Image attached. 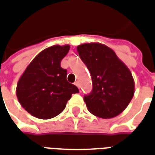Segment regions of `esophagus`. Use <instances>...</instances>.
<instances>
[{
    "mask_svg": "<svg viewBox=\"0 0 155 155\" xmlns=\"http://www.w3.org/2000/svg\"><path fill=\"white\" fill-rule=\"evenodd\" d=\"M74 84H75V85H76V86H77L79 89H80V83H79V81H76V82L74 83Z\"/></svg>",
    "mask_w": 155,
    "mask_h": 155,
    "instance_id": "1",
    "label": "esophagus"
}]
</instances>
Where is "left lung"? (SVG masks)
Wrapping results in <instances>:
<instances>
[{"instance_id": "obj_1", "label": "left lung", "mask_w": 155, "mask_h": 155, "mask_svg": "<svg viewBox=\"0 0 155 155\" xmlns=\"http://www.w3.org/2000/svg\"><path fill=\"white\" fill-rule=\"evenodd\" d=\"M77 51L92 78V91L84 96L88 110L102 119L119 115L134 94V81L129 68L105 45L85 43L78 45Z\"/></svg>"}]
</instances>
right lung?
Segmentation results:
<instances>
[{"label": "right lung", "mask_w": 155, "mask_h": 155, "mask_svg": "<svg viewBox=\"0 0 155 155\" xmlns=\"http://www.w3.org/2000/svg\"><path fill=\"white\" fill-rule=\"evenodd\" d=\"M69 50V45L45 49L21 76L16 96L29 114L42 120L54 118L64 110L71 94L79 93L78 88L66 80L67 71L61 67Z\"/></svg>", "instance_id": "add662e5"}]
</instances>
